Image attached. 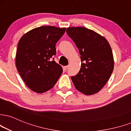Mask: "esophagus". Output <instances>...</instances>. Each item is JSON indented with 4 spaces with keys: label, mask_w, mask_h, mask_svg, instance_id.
I'll list each match as a JSON object with an SVG mask.
<instances>
[{
    "label": "esophagus",
    "mask_w": 131,
    "mask_h": 131,
    "mask_svg": "<svg viewBox=\"0 0 131 131\" xmlns=\"http://www.w3.org/2000/svg\"><path fill=\"white\" fill-rule=\"evenodd\" d=\"M68 67H69V66H64V67H63V69H64V70H67V69H68Z\"/></svg>",
    "instance_id": "esophagus-1"
}]
</instances>
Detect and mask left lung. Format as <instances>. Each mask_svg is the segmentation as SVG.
Instances as JSON below:
<instances>
[{
    "mask_svg": "<svg viewBox=\"0 0 131 131\" xmlns=\"http://www.w3.org/2000/svg\"><path fill=\"white\" fill-rule=\"evenodd\" d=\"M66 32L81 55L80 70L71 77L76 89L85 95L97 93L107 83L114 70L110 45L104 37L85 27H69Z\"/></svg>",
    "mask_w": 131,
    "mask_h": 131,
    "instance_id": "left-lung-1",
    "label": "left lung"
}]
</instances>
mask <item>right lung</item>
<instances>
[{
	"instance_id": "right-lung-1",
	"label": "right lung",
	"mask_w": 131,
	"mask_h": 131,
	"mask_svg": "<svg viewBox=\"0 0 131 131\" xmlns=\"http://www.w3.org/2000/svg\"><path fill=\"white\" fill-rule=\"evenodd\" d=\"M65 31V28L42 26L30 30L19 40L16 67L27 86L35 92L50 89L62 73V67L53 56L56 55V43Z\"/></svg>"
}]
</instances>
